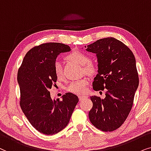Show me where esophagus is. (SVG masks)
<instances>
[{"label":"esophagus","mask_w":151,"mask_h":151,"mask_svg":"<svg viewBox=\"0 0 151 151\" xmlns=\"http://www.w3.org/2000/svg\"><path fill=\"white\" fill-rule=\"evenodd\" d=\"M86 97H87V96H85V95H79V100H82V99H86Z\"/></svg>","instance_id":"esophagus-1"}]
</instances>
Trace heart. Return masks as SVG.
I'll use <instances>...</instances> for the list:
<instances>
[{
  "label": "heart",
  "mask_w": 151,
  "mask_h": 151,
  "mask_svg": "<svg viewBox=\"0 0 151 151\" xmlns=\"http://www.w3.org/2000/svg\"><path fill=\"white\" fill-rule=\"evenodd\" d=\"M66 59L74 63L79 64L82 66L83 72L89 75H93L97 71L98 67L94 62L90 61V57L85 52L80 50H74L66 56ZM54 73L57 79L62 80L63 79V71L61 65L56 63L54 66ZM90 80L88 77H83L77 81H74L68 86L67 90L72 93L76 94H83L87 91L88 86Z\"/></svg>",
  "instance_id": "b5f03b06"
}]
</instances>
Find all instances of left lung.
Returning a JSON list of instances; mask_svg holds the SVG:
<instances>
[{"label": "left lung", "mask_w": 151, "mask_h": 151, "mask_svg": "<svg viewBox=\"0 0 151 151\" xmlns=\"http://www.w3.org/2000/svg\"><path fill=\"white\" fill-rule=\"evenodd\" d=\"M86 50L96 53L98 59L93 90L107 89L104 99L90 96L93 106L88 114L90 121L102 131H113L124 124L133 106L139 85L135 58L127 45L112 37L97 40Z\"/></svg>", "instance_id": "8db88e82"}]
</instances>
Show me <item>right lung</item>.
Masks as SVG:
<instances>
[{
    "mask_svg": "<svg viewBox=\"0 0 151 151\" xmlns=\"http://www.w3.org/2000/svg\"><path fill=\"white\" fill-rule=\"evenodd\" d=\"M70 50L69 45L59 43L35 46L27 52L18 71L22 111L36 130L47 135L68 125L79 101L71 92L63 94L62 100H52L49 91L57 80L54 73L57 56Z\"/></svg>",
    "mask_w": 151,
    "mask_h": 151,
    "instance_id": "add662e5",
    "label": "right lung"
}]
</instances>
